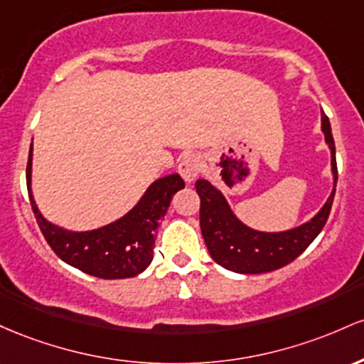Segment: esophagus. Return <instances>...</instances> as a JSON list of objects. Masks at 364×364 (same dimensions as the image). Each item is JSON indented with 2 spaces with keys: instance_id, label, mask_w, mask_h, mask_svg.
<instances>
[{
  "instance_id": "esophagus-1",
  "label": "esophagus",
  "mask_w": 364,
  "mask_h": 364,
  "mask_svg": "<svg viewBox=\"0 0 364 364\" xmlns=\"http://www.w3.org/2000/svg\"><path fill=\"white\" fill-rule=\"evenodd\" d=\"M199 170H201V163H199V158L196 154H186L178 163V173L182 175V178L187 183H193L196 181Z\"/></svg>"
}]
</instances>
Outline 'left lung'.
<instances>
[{"label":"left lung","instance_id":"left-lung-1","mask_svg":"<svg viewBox=\"0 0 364 364\" xmlns=\"http://www.w3.org/2000/svg\"><path fill=\"white\" fill-rule=\"evenodd\" d=\"M321 132L332 158L330 165H332L333 189L321 210L309 222L299 227L284 232L255 230L237 218L225 196L213 183L204 178L196 182V193L201 198L199 223H201L204 242L210 256L220 267L244 275L279 270L296 259L316 239L328 220L337 183L336 144H333L328 117L325 113H321Z\"/></svg>","mask_w":364,"mask_h":364}]
</instances>
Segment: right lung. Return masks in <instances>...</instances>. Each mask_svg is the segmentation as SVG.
Returning <instances> with one entry per match:
<instances>
[{"instance_id": "right-lung-1", "label": "right lung", "mask_w": 364, "mask_h": 364, "mask_svg": "<svg viewBox=\"0 0 364 364\" xmlns=\"http://www.w3.org/2000/svg\"><path fill=\"white\" fill-rule=\"evenodd\" d=\"M32 144L27 163V191L38 225L60 259L97 279H130L153 261L158 225L166 215L171 198L186 187L178 173L158 178L146 189L136 206L122 218L94 230L73 232L48 222L32 194Z\"/></svg>"}]
</instances>
